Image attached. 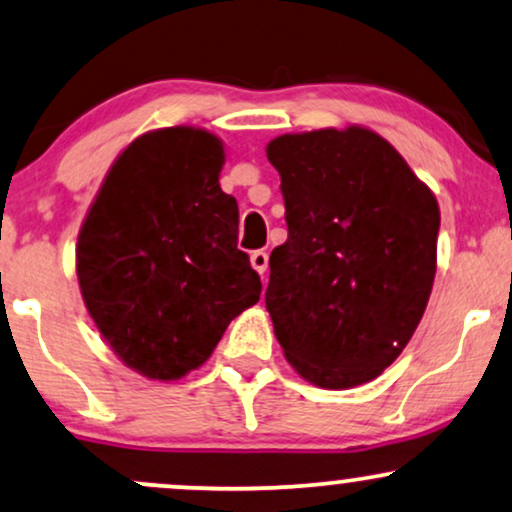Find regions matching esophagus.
<instances>
[{
  "label": "esophagus",
  "instance_id": "1",
  "mask_svg": "<svg viewBox=\"0 0 512 512\" xmlns=\"http://www.w3.org/2000/svg\"><path fill=\"white\" fill-rule=\"evenodd\" d=\"M250 264H252V269H255L257 274L264 276V274H267V269H269V255L264 250H255L250 255Z\"/></svg>",
  "mask_w": 512,
  "mask_h": 512
}]
</instances>
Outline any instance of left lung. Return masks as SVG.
<instances>
[{
	"mask_svg": "<svg viewBox=\"0 0 512 512\" xmlns=\"http://www.w3.org/2000/svg\"><path fill=\"white\" fill-rule=\"evenodd\" d=\"M267 157L288 224L264 293L276 341L310 384H367L403 353L427 310L439 202L365 126L279 135Z\"/></svg>",
	"mask_w": 512,
	"mask_h": 512,
	"instance_id": "left-lung-1",
	"label": "left lung"
}]
</instances>
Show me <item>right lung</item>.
Listing matches in <instances>:
<instances>
[{"mask_svg": "<svg viewBox=\"0 0 512 512\" xmlns=\"http://www.w3.org/2000/svg\"><path fill=\"white\" fill-rule=\"evenodd\" d=\"M224 143L174 126L135 138L104 176L76 245L80 295L109 348L147 379L205 365L260 300L238 250V202L219 186Z\"/></svg>", "mask_w": 512, "mask_h": 512, "instance_id": "1", "label": "right lung"}]
</instances>
